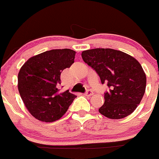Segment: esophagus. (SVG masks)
Segmentation results:
<instances>
[{"instance_id":"34e87169","label":"esophagus","mask_w":159,"mask_h":159,"mask_svg":"<svg viewBox=\"0 0 159 159\" xmlns=\"http://www.w3.org/2000/svg\"><path fill=\"white\" fill-rule=\"evenodd\" d=\"M93 94V93L91 91V90H88V91L84 93V96H86V97H90V96H92Z\"/></svg>"}]
</instances>
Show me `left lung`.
Segmentation results:
<instances>
[{
	"mask_svg": "<svg viewBox=\"0 0 159 159\" xmlns=\"http://www.w3.org/2000/svg\"><path fill=\"white\" fill-rule=\"evenodd\" d=\"M85 63L97 71L101 83L109 90L99 109L102 116L121 119L131 114L140 103L146 86V77L139 62L131 56L110 48H96L81 53Z\"/></svg>",
	"mask_w": 159,
	"mask_h": 159,
	"instance_id": "1",
	"label": "left lung"
}]
</instances>
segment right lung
<instances>
[{"instance_id":"1","label":"right lung","mask_w":159,"mask_h":159,"mask_svg":"<svg viewBox=\"0 0 159 159\" xmlns=\"http://www.w3.org/2000/svg\"><path fill=\"white\" fill-rule=\"evenodd\" d=\"M75 51L70 49L48 50L31 57L18 74V90L32 116L44 122L60 119L75 95L69 90L59 93L62 70L74 63Z\"/></svg>"}]
</instances>
